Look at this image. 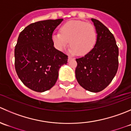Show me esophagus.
<instances>
[{"label":"esophagus","mask_w":131,"mask_h":131,"mask_svg":"<svg viewBox=\"0 0 131 131\" xmlns=\"http://www.w3.org/2000/svg\"><path fill=\"white\" fill-rule=\"evenodd\" d=\"M73 58L71 56H68V61H70L71 59H73Z\"/></svg>","instance_id":"34e87169"}]
</instances>
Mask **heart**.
I'll use <instances>...</instances> for the list:
<instances>
[{
  "instance_id": "obj_1",
  "label": "heart",
  "mask_w": 131,
  "mask_h": 131,
  "mask_svg": "<svg viewBox=\"0 0 131 131\" xmlns=\"http://www.w3.org/2000/svg\"><path fill=\"white\" fill-rule=\"evenodd\" d=\"M54 47L62 51L68 45L72 54L83 56L90 52L95 47L97 34L95 27L90 23L81 20H72L61 26L60 32L54 33L52 36Z\"/></svg>"
}]
</instances>
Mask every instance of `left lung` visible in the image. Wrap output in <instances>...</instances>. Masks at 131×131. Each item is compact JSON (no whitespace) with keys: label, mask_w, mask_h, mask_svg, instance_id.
I'll return each mask as SVG.
<instances>
[{"label":"left lung","mask_w":131,"mask_h":131,"mask_svg":"<svg viewBox=\"0 0 131 131\" xmlns=\"http://www.w3.org/2000/svg\"><path fill=\"white\" fill-rule=\"evenodd\" d=\"M97 33L93 49L76 59L75 77L85 90L99 92L113 79L118 68V47L113 35L102 23L91 18Z\"/></svg>","instance_id":"1"}]
</instances>
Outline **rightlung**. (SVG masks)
<instances>
[{"label":"right lung","mask_w":131,"mask_h":131,"mask_svg":"<svg viewBox=\"0 0 131 131\" xmlns=\"http://www.w3.org/2000/svg\"><path fill=\"white\" fill-rule=\"evenodd\" d=\"M63 19L36 21L19 35L15 49V67L19 79L33 91L43 92L54 86L68 56L54 48L52 33Z\"/></svg>","instance_id":"obj_1"}]
</instances>
